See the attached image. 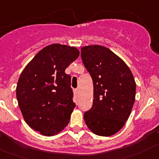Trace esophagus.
<instances>
[{"instance_id":"obj_1","label":"esophagus","mask_w":159,"mask_h":159,"mask_svg":"<svg viewBox=\"0 0 159 159\" xmlns=\"http://www.w3.org/2000/svg\"><path fill=\"white\" fill-rule=\"evenodd\" d=\"M74 94H75V96H77L79 94V91L77 89H75V90H74Z\"/></svg>"}]
</instances>
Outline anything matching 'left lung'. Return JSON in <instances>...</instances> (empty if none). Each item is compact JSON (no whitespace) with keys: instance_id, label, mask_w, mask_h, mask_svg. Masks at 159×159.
Returning <instances> with one entry per match:
<instances>
[{"instance_id":"8db88e82","label":"left lung","mask_w":159,"mask_h":159,"mask_svg":"<svg viewBox=\"0 0 159 159\" xmlns=\"http://www.w3.org/2000/svg\"><path fill=\"white\" fill-rule=\"evenodd\" d=\"M81 57L94 86L92 108L84 116L86 125L98 136H113L130 116L136 98L135 79L123 60L105 46H84Z\"/></svg>"}]
</instances>
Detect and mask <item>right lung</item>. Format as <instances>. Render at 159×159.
<instances>
[{
  "instance_id": "1",
  "label": "right lung",
  "mask_w": 159,
  "mask_h": 159,
  "mask_svg": "<svg viewBox=\"0 0 159 159\" xmlns=\"http://www.w3.org/2000/svg\"><path fill=\"white\" fill-rule=\"evenodd\" d=\"M74 46L52 44L40 50L23 70L16 98L26 123L43 136L65 129L75 108L67 67L77 59Z\"/></svg>"
}]
</instances>
